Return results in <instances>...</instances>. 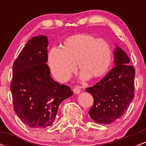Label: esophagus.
Instances as JSON below:
<instances>
[{
	"instance_id": "esophagus-1",
	"label": "esophagus",
	"mask_w": 146,
	"mask_h": 146,
	"mask_svg": "<svg viewBox=\"0 0 146 146\" xmlns=\"http://www.w3.org/2000/svg\"><path fill=\"white\" fill-rule=\"evenodd\" d=\"M73 93H75V94H79V93L81 92V89L80 88V87L76 86V87H75L74 88H73Z\"/></svg>"
}]
</instances>
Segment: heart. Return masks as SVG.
Returning a JSON list of instances; mask_svg holds the SVG:
<instances>
[{
    "label": "heart",
    "mask_w": 146,
    "mask_h": 146,
    "mask_svg": "<svg viewBox=\"0 0 146 146\" xmlns=\"http://www.w3.org/2000/svg\"><path fill=\"white\" fill-rule=\"evenodd\" d=\"M112 61L109 43L88 33L68 37L61 48H53L48 53V62L53 76L60 82H66L78 68L80 78H98L108 71Z\"/></svg>",
    "instance_id": "1"
}]
</instances>
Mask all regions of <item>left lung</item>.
<instances>
[{
    "mask_svg": "<svg viewBox=\"0 0 146 146\" xmlns=\"http://www.w3.org/2000/svg\"><path fill=\"white\" fill-rule=\"evenodd\" d=\"M114 56L115 67L96 84L86 89L94 100L88 113L100 124H109L121 117L135 96V68L129 64L128 56L117 45Z\"/></svg>",
    "mask_w": 146,
    "mask_h": 146,
    "instance_id": "left-lung-1",
    "label": "left lung"
}]
</instances>
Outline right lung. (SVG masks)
<instances>
[{
	"instance_id": "right-lung-1",
	"label": "right lung",
	"mask_w": 146,
	"mask_h": 146,
	"mask_svg": "<svg viewBox=\"0 0 146 146\" xmlns=\"http://www.w3.org/2000/svg\"><path fill=\"white\" fill-rule=\"evenodd\" d=\"M46 36L27 42L13 65L14 110L26 125L44 128L53 124L59 105L73 95L68 86L56 82L50 75Z\"/></svg>"
}]
</instances>
